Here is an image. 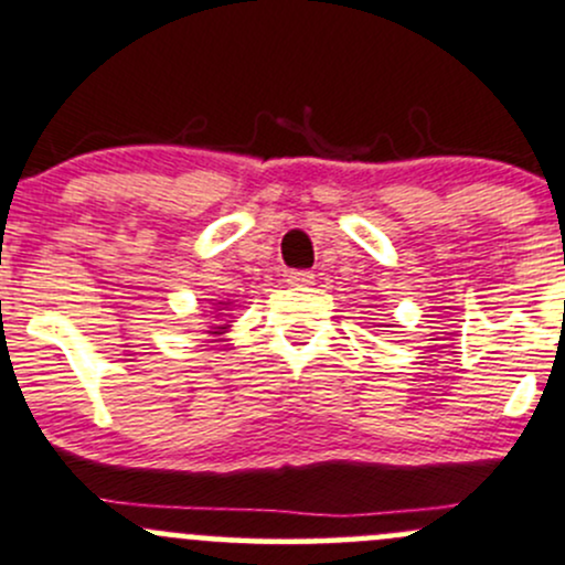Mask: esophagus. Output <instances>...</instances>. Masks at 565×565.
<instances>
[{
  "instance_id": "obj_1",
  "label": "esophagus",
  "mask_w": 565,
  "mask_h": 565,
  "mask_svg": "<svg viewBox=\"0 0 565 565\" xmlns=\"http://www.w3.org/2000/svg\"><path fill=\"white\" fill-rule=\"evenodd\" d=\"M287 284L289 287H308V284H313V273L311 270H289Z\"/></svg>"
}]
</instances>
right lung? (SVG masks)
<instances>
[{
	"mask_svg": "<svg viewBox=\"0 0 565 565\" xmlns=\"http://www.w3.org/2000/svg\"><path fill=\"white\" fill-rule=\"evenodd\" d=\"M213 330H224V328H213Z\"/></svg>",
	"mask_w": 565,
	"mask_h": 565,
	"instance_id": "1",
	"label": "right lung"
}]
</instances>
